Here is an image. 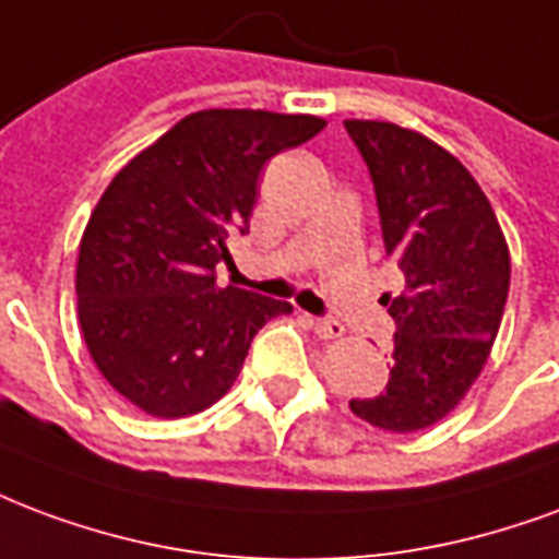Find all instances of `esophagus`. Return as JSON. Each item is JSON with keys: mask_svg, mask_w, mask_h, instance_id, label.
<instances>
[{"mask_svg": "<svg viewBox=\"0 0 559 559\" xmlns=\"http://www.w3.org/2000/svg\"><path fill=\"white\" fill-rule=\"evenodd\" d=\"M311 329L317 337H322V341H334V337H343V334H346V329H343L341 322L334 320H311Z\"/></svg>", "mask_w": 559, "mask_h": 559, "instance_id": "1", "label": "esophagus"}]
</instances>
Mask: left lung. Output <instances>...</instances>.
Segmentation results:
<instances>
[{"instance_id":"8db88e82","label":"left lung","mask_w":559,"mask_h":559,"mask_svg":"<svg viewBox=\"0 0 559 559\" xmlns=\"http://www.w3.org/2000/svg\"><path fill=\"white\" fill-rule=\"evenodd\" d=\"M343 127L370 168L384 254L406 278L382 296L396 325L388 384L349 408L370 427L417 432L477 382L510 293V248L489 198L441 144L388 121Z\"/></svg>"}]
</instances>
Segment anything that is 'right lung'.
<instances>
[{"instance_id": "1", "label": "right lung", "mask_w": 559, "mask_h": 559, "mask_svg": "<svg viewBox=\"0 0 559 559\" xmlns=\"http://www.w3.org/2000/svg\"><path fill=\"white\" fill-rule=\"evenodd\" d=\"M325 127L313 115L204 109L132 156L94 206L76 260L80 325L103 379L153 417H189L237 382L248 346L290 301L218 287L260 168Z\"/></svg>"}]
</instances>
